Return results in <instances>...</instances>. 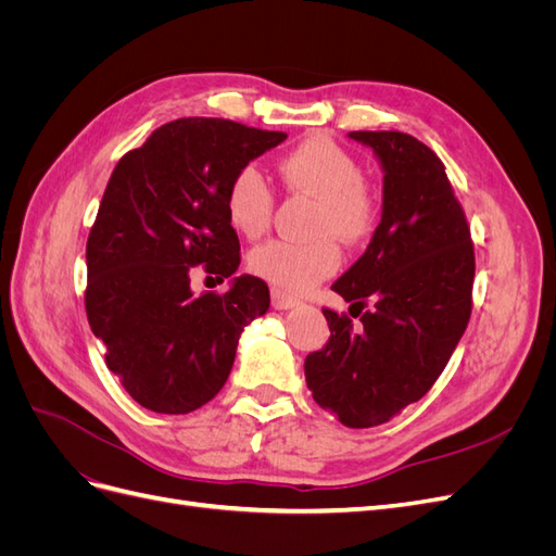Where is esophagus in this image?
<instances>
[{"label": "esophagus", "mask_w": 556, "mask_h": 556, "mask_svg": "<svg viewBox=\"0 0 556 556\" xmlns=\"http://www.w3.org/2000/svg\"><path fill=\"white\" fill-rule=\"evenodd\" d=\"M301 301L288 292H280V290H271V306L278 311H290L296 308Z\"/></svg>", "instance_id": "obj_1"}]
</instances>
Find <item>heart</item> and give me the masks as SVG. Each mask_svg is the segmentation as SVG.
Masks as SVG:
<instances>
[{"label": "heart", "mask_w": 556, "mask_h": 556, "mask_svg": "<svg viewBox=\"0 0 556 556\" xmlns=\"http://www.w3.org/2000/svg\"><path fill=\"white\" fill-rule=\"evenodd\" d=\"M285 188L315 199L311 241H268L250 252V268L266 282L288 292H306L329 278L341 262L333 239L359 243L374 231L378 199L362 178V166L345 148L315 137L278 162ZM227 220L245 239H257L271 223L274 197L262 174L245 166L227 190Z\"/></svg>", "instance_id": "b5f03b06"}]
</instances>
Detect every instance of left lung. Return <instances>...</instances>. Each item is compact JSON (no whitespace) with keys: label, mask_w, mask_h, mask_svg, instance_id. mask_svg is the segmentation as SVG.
<instances>
[{"label":"left lung","mask_w":556,"mask_h":556,"mask_svg":"<svg viewBox=\"0 0 556 556\" xmlns=\"http://www.w3.org/2000/svg\"><path fill=\"white\" fill-rule=\"evenodd\" d=\"M382 169V215L364 255L331 285L359 329L325 308L329 341L311 352L306 382L319 408L350 429L390 422L439 380L470 317L476 257L443 162L403 131H350ZM357 313V315H359ZM352 315V317H357Z\"/></svg>","instance_id":"obj_1"}]
</instances>
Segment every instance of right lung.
<instances>
[{
	"label": "right lung",
	"instance_id": "1",
	"mask_svg": "<svg viewBox=\"0 0 556 556\" xmlns=\"http://www.w3.org/2000/svg\"><path fill=\"white\" fill-rule=\"evenodd\" d=\"M288 139L220 117H180L113 169L90 229L86 311L106 366L143 408L185 415L229 378L243 329L271 304L266 282L237 276L239 237L227 190L241 169ZM231 277L197 298L191 266Z\"/></svg>",
	"mask_w": 556,
	"mask_h": 556
}]
</instances>
